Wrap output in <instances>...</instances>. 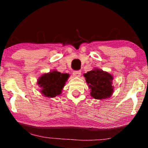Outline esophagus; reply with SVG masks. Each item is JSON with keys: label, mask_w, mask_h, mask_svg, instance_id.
Returning a JSON list of instances; mask_svg holds the SVG:
<instances>
[{"label": "esophagus", "mask_w": 148, "mask_h": 148, "mask_svg": "<svg viewBox=\"0 0 148 148\" xmlns=\"http://www.w3.org/2000/svg\"><path fill=\"white\" fill-rule=\"evenodd\" d=\"M73 75L76 77H79L81 76V71H74L73 72Z\"/></svg>", "instance_id": "obj_1"}]
</instances>
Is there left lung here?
<instances>
[{
	"label": "left lung",
	"instance_id": "8db88e82",
	"mask_svg": "<svg viewBox=\"0 0 148 148\" xmlns=\"http://www.w3.org/2000/svg\"><path fill=\"white\" fill-rule=\"evenodd\" d=\"M86 82L91 89V95L94 99H106L113 92L112 81L113 77L101 70H94L84 74Z\"/></svg>",
	"mask_w": 148,
	"mask_h": 148
}]
</instances>
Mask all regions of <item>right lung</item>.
Segmentation results:
<instances>
[{
    "instance_id": "add662e5",
    "label": "right lung",
    "mask_w": 148,
    "mask_h": 148,
    "mask_svg": "<svg viewBox=\"0 0 148 148\" xmlns=\"http://www.w3.org/2000/svg\"><path fill=\"white\" fill-rule=\"evenodd\" d=\"M68 77V74H61L57 71L44 74L38 82L40 87H42V93L47 97H55L61 94Z\"/></svg>"
}]
</instances>
